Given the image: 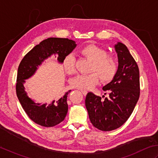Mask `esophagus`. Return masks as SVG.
Segmentation results:
<instances>
[{"label":"esophagus","instance_id":"34e87169","mask_svg":"<svg viewBox=\"0 0 158 158\" xmlns=\"http://www.w3.org/2000/svg\"><path fill=\"white\" fill-rule=\"evenodd\" d=\"M81 92L82 93V94L84 95H86V94H87V91H85V90H81Z\"/></svg>","mask_w":158,"mask_h":158}]
</instances>
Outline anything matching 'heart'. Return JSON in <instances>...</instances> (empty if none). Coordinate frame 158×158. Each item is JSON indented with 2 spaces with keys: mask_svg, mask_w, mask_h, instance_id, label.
Returning <instances> with one entry per match:
<instances>
[{
  "mask_svg": "<svg viewBox=\"0 0 158 158\" xmlns=\"http://www.w3.org/2000/svg\"><path fill=\"white\" fill-rule=\"evenodd\" d=\"M80 53L91 60L89 74L77 76L72 81L73 87L80 90H89L96 85L99 77L102 82H108L114 79L118 72V63L116 58L97 45L87 44L80 50ZM63 65L65 72L69 75L76 72V59L72 54L64 58Z\"/></svg>",
  "mask_w": 158,
  "mask_h": 158,
  "instance_id": "heart-1",
  "label": "heart"
}]
</instances>
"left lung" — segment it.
<instances>
[{"mask_svg":"<svg viewBox=\"0 0 158 158\" xmlns=\"http://www.w3.org/2000/svg\"><path fill=\"white\" fill-rule=\"evenodd\" d=\"M114 48L118 55V72L103 87L104 91L109 92L108 98L103 99L89 92L85 99L91 123L105 131L114 130L126 122L140 96V74L136 62L123 44L118 42Z\"/></svg>","mask_w":158,"mask_h":158,"instance_id":"8db88e82","label":"left lung"}]
</instances>
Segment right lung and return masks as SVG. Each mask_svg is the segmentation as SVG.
Segmentation results:
<instances>
[{
	"label": "right lung",
	"mask_w": 158,
	"mask_h": 158,
	"mask_svg": "<svg viewBox=\"0 0 158 158\" xmlns=\"http://www.w3.org/2000/svg\"><path fill=\"white\" fill-rule=\"evenodd\" d=\"M76 42L67 38H48L30 50L19 65L16 80V95L22 107L31 119L41 126L50 127L61 123L68 111L67 98L71 90L65 93L59 100L50 104L35 103L28 97L24 90L25 80L33 76L45 59L53 54H58V61L62 63L64 58L72 52Z\"/></svg>",
	"instance_id": "add662e5"
}]
</instances>
